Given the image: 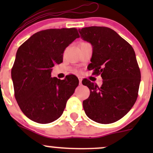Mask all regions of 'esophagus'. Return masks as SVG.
Returning <instances> with one entry per match:
<instances>
[{"label":"esophagus","instance_id":"1","mask_svg":"<svg viewBox=\"0 0 153 153\" xmlns=\"http://www.w3.org/2000/svg\"><path fill=\"white\" fill-rule=\"evenodd\" d=\"M78 79H79V82H80V84H81V82H82V78H81V77H79Z\"/></svg>","mask_w":153,"mask_h":153}]
</instances>
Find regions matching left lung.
<instances>
[{
  "label": "left lung",
  "mask_w": 153,
  "mask_h": 153,
  "mask_svg": "<svg viewBox=\"0 0 153 153\" xmlns=\"http://www.w3.org/2000/svg\"><path fill=\"white\" fill-rule=\"evenodd\" d=\"M81 37L93 46L89 71L101 75V87L90 80L83 85L90 96L82 101L88 118L101 124H111L124 117L138 96L141 73L134 49L110 28L89 26L79 30Z\"/></svg>",
  "instance_id": "left-lung-1"
}]
</instances>
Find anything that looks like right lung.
Returning a JSON list of instances; mask_svg holds the SVG:
<instances>
[{
  "label": "right lung",
  "instance_id": "add662e5",
  "mask_svg": "<svg viewBox=\"0 0 153 153\" xmlns=\"http://www.w3.org/2000/svg\"><path fill=\"white\" fill-rule=\"evenodd\" d=\"M79 37L75 28L50 29L35 33L19 47L11 69L14 96L31 120L47 124L62 114L79 80L74 75L52 78L51 72L62 62L66 47Z\"/></svg>",
  "mask_w": 153,
  "mask_h": 153
}]
</instances>
